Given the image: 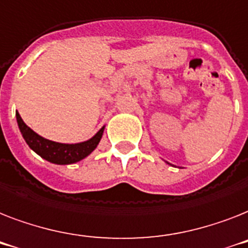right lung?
<instances>
[{"instance_id":"add662e5","label":"right lung","mask_w":248,"mask_h":248,"mask_svg":"<svg viewBox=\"0 0 248 248\" xmlns=\"http://www.w3.org/2000/svg\"><path fill=\"white\" fill-rule=\"evenodd\" d=\"M17 125L23 134L24 140L28 143V146L37 152L41 157L46 158L47 161L53 162V164H60V165H66V164H74L77 161H80L82 158L87 157L91 152L97 147V144L101 140V137L104 133V128H101L94 137H92L90 140L82 142V143L75 144H65L57 143L43 138L33 132L29 126L23 122V119L16 112Z\"/></svg>"}]
</instances>
